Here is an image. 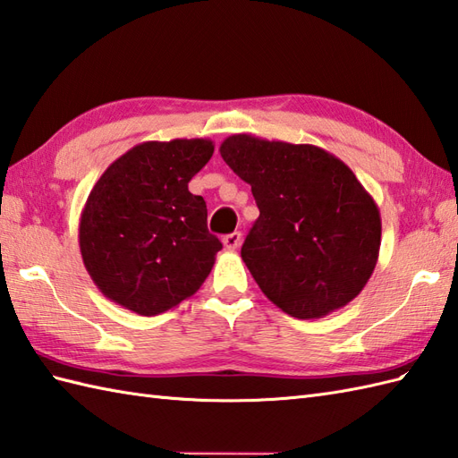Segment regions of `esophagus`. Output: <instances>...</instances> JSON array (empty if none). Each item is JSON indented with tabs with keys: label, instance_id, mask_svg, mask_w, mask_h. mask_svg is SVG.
<instances>
[{
	"label": "esophagus",
	"instance_id": "1",
	"mask_svg": "<svg viewBox=\"0 0 458 458\" xmlns=\"http://www.w3.org/2000/svg\"><path fill=\"white\" fill-rule=\"evenodd\" d=\"M223 245H225L227 250H235L241 245V233H229V235L223 237Z\"/></svg>",
	"mask_w": 458,
	"mask_h": 458
}]
</instances>
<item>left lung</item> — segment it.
<instances>
[{"instance_id": "8db88e82", "label": "left lung", "mask_w": 458, "mask_h": 458, "mask_svg": "<svg viewBox=\"0 0 458 458\" xmlns=\"http://www.w3.org/2000/svg\"><path fill=\"white\" fill-rule=\"evenodd\" d=\"M219 152L260 216L241 257L274 306L319 319L359 296L378 260L380 211L354 172L315 145L231 135Z\"/></svg>"}]
</instances>
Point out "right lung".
Masks as SVG:
<instances>
[{
  "instance_id": "right-lung-1",
  "label": "right lung",
  "mask_w": 458,
  "mask_h": 458,
  "mask_svg": "<svg viewBox=\"0 0 458 458\" xmlns=\"http://www.w3.org/2000/svg\"><path fill=\"white\" fill-rule=\"evenodd\" d=\"M213 155L209 139L147 140L111 162L80 217V252L106 298L139 315L188 300L216 264L221 241L188 182Z\"/></svg>"
}]
</instances>
